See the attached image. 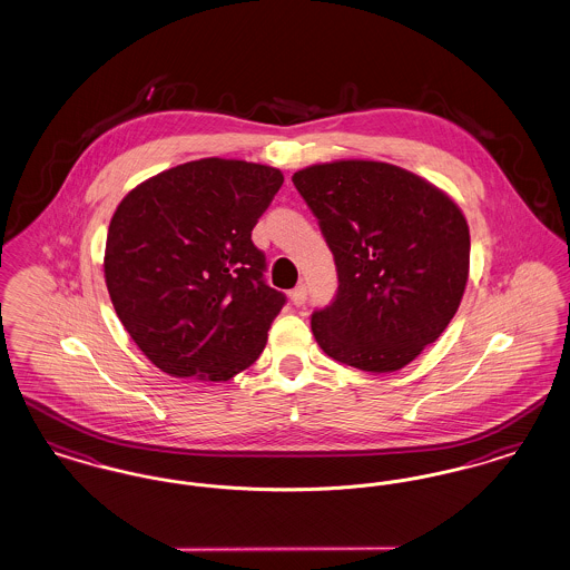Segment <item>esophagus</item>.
<instances>
[{
    "label": "esophagus",
    "instance_id": "34e87169",
    "mask_svg": "<svg viewBox=\"0 0 570 570\" xmlns=\"http://www.w3.org/2000/svg\"><path fill=\"white\" fill-rule=\"evenodd\" d=\"M305 298H307V291H305V286H303V284H298L295 291H291V301H293V305L301 307V305L305 303Z\"/></svg>",
    "mask_w": 570,
    "mask_h": 570
}]
</instances>
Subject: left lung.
Masks as SVG:
<instances>
[{
	"mask_svg": "<svg viewBox=\"0 0 570 570\" xmlns=\"http://www.w3.org/2000/svg\"><path fill=\"white\" fill-rule=\"evenodd\" d=\"M293 184L335 256V301L312 314L331 358L372 374L406 367L460 307L470 228L460 205L395 164H312Z\"/></svg>",
	"mask_w": 570,
	"mask_h": 570,
	"instance_id": "1",
	"label": "left lung"
}]
</instances>
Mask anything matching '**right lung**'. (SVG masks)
<instances>
[{
  "instance_id": "obj_1",
  "label": "right lung",
  "mask_w": 570,
  "mask_h": 570,
  "mask_svg": "<svg viewBox=\"0 0 570 570\" xmlns=\"http://www.w3.org/2000/svg\"><path fill=\"white\" fill-rule=\"evenodd\" d=\"M282 184L267 164L203 158L145 179L117 205L105 249L110 301L166 374L222 382L265 351L286 297L263 282L252 228Z\"/></svg>"
}]
</instances>
